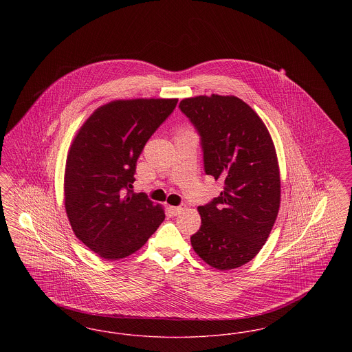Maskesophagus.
<instances>
[{"label": "esophagus", "mask_w": 352, "mask_h": 352, "mask_svg": "<svg viewBox=\"0 0 352 352\" xmlns=\"http://www.w3.org/2000/svg\"><path fill=\"white\" fill-rule=\"evenodd\" d=\"M168 210H170V212L173 214V215H179L182 211H184V207H181V206H177V207H174V206H170L168 207Z\"/></svg>", "instance_id": "esophagus-1"}]
</instances>
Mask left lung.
I'll return each mask as SVG.
<instances>
[{
	"mask_svg": "<svg viewBox=\"0 0 352 352\" xmlns=\"http://www.w3.org/2000/svg\"><path fill=\"white\" fill-rule=\"evenodd\" d=\"M179 108L201 134L206 174L224 182L218 198L198 207L201 226L191 245L212 268H239L263 248L278 215L273 140L260 116L232 95L187 98Z\"/></svg>",
	"mask_w": 352,
	"mask_h": 352,
	"instance_id": "obj_1",
	"label": "left lung"
}]
</instances>
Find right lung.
Segmentation results:
<instances>
[{
	"label": "right lung",
	"instance_id": "1",
	"mask_svg": "<svg viewBox=\"0 0 352 352\" xmlns=\"http://www.w3.org/2000/svg\"><path fill=\"white\" fill-rule=\"evenodd\" d=\"M178 99L113 100L95 109L69 146L65 207L74 234L105 260L138 251L165 219L161 204L132 192L135 164Z\"/></svg>",
	"mask_w": 352,
	"mask_h": 352
}]
</instances>
